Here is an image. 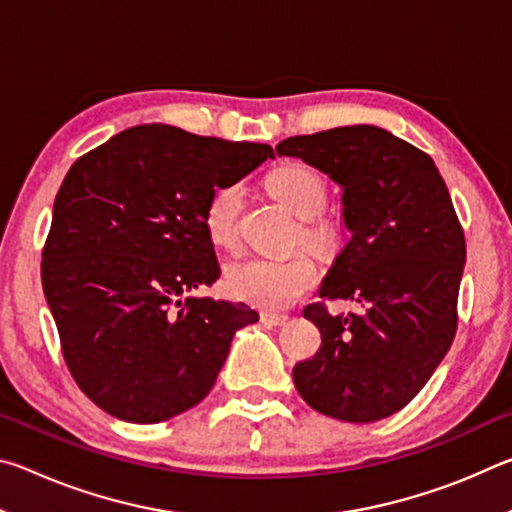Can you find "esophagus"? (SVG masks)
I'll return each instance as SVG.
<instances>
[{
    "label": "esophagus",
    "mask_w": 512,
    "mask_h": 512,
    "mask_svg": "<svg viewBox=\"0 0 512 512\" xmlns=\"http://www.w3.org/2000/svg\"><path fill=\"white\" fill-rule=\"evenodd\" d=\"M262 323H266V325H273V327H280V325L287 323V316H282V314H271V311H264V314H262Z\"/></svg>",
    "instance_id": "esophagus-1"
}]
</instances>
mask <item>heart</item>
I'll use <instances>...</instances> for the list:
<instances>
[{
  "instance_id": "b5f03b06",
  "label": "heart",
  "mask_w": 512,
  "mask_h": 512,
  "mask_svg": "<svg viewBox=\"0 0 512 512\" xmlns=\"http://www.w3.org/2000/svg\"><path fill=\"white\" fill-rule=\"evenodd\" d=\"M266 187L277 203L287 207L296 219L305 221L300 237L318 250H329L339 239L334 221L318 216L327 201L325 180L300 162H289L273 169L266 178ZM244 203V187L225 183L216 187L205 205V235L219 248H232L237 241V219ZM318 280L314 257L305 250L289 257H248L228 268L225 287L230 296L250 302L262 309H284L296 302L302 293Z\"/></svg>"
}]
</instances>
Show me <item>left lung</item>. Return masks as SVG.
I'll return each instance as SVG.
<instances>
[{
  "label": "left lung",
  "instance_id": "left-lung-1",
  "mask_svg": "<svg viewBox=\"0 0 512 512\" xmlns=\"http://www.w3.org/2000/svg\"><path fill=\"white\" fill-rule=\"evenodd\" d=\"M275 153L339 185L350 241L318 293L359 305L348 316L305 307L323 343L296 363L293 384L329 418H388L422 391L456 334L465 237L445 180L427 153L368 124L289 137Z\"/></svg>",
  "mask_w": 512,
  "mask_h": 512
}]
</instances>
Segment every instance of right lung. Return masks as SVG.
<instances>
[{
	"label": "right lung",
	"mask_w": 512,
	"mask_h": 512,
	"mask_svg": "<svg viewBox=\"0 0 512 512\" xmlns=\"http://www.w3.org/2000/svg\"><path fill=\"white\" fill-rule=\"evenodd\" d=\"M271 146L144 124L72 164L42 250V289L69 372L119 420L153 424L212 391L246 302L196 298L221 268L203 212Z\"/></svg>",
	"instance_id": "1"
}]
</instances>
